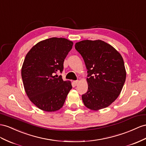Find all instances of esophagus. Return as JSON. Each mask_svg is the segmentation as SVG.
I'll list each match as a JSON object with an SVG mask.
<instances>
[{
    "label": "esophagus",
    "mask_w": 146,
    "mask_h": 146,
    "mask_svg": "<svg viewBox=\"0 0 146 146\" xmlns=\"http://www.w3.org/2000/svg\"><path fill=\"white\" fill-rule=\"evenodd\" d=\"M78 82H79V81H78V80L74 81H73V83H74V85L76 86V85L78 84Z\"/></svg>",
    "instance_id": "obj_1"
}]
</instances>
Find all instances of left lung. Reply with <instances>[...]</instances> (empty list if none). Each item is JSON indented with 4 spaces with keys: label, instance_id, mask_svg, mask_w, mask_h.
I'll return each mask as SVG.
<instances>
[{
    "label": "left lung",
    "instance_id": "left-lung-1",
    "mask_svg": "<svg viewBox=\"0 0 146 146\" xmlns=\"http://www.w3.org/2000/svg\"><path fill=\"white\" fill-rule=\"evenodd\" d=\"M75 48L88 70V90L82 95L84 106L92 110L107 107L117 99L126 80L121 55L101 40H82Z\"/></svg>",
    "mask_w": 146,
    "mask_h": 146
}]
</instances>
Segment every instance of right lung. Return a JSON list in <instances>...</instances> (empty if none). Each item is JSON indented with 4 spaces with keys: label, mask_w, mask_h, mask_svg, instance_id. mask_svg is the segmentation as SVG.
<instances>
[{
    "label": "right lung",
    "mask_w": 146,
    "mask_h": 146,
    "mask_svg": "<svg viewBox=\"0 0 146 146\" xmlns=\"http://www.w3.org/2000/svg\"><path fill=\"white\" fill-rule=\"evenodd\" d=\"M73 44L65 38L51 37L36 44L26 55L21 68L25 90L39 109L55 111L64 104L72 86L56 73H62Z\"/></svg>",
    "instance_id": "add662e5"
}]
</instances>
